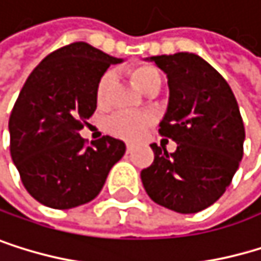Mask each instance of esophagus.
<instances>
[{
  "label": "esophagus",
  "mask_w": 261,
  "mask_h": 261,
  "mask_svg": "<svg viewBox=\"0 0 261 261\" xmlns=\"http://www.w3.org/2000/svg\"><path fill=\"white\" fill-rule=\"evenodd\" d=\"M132 151H134V146H132V145H127V146H126V152L130 154Z\"/></svg>",
  "instance_id": "esophagus-1"
}]
</instances>
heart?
<instances>
[{
  "label": "heart",
  "instance_id": "obj_1",
  "mask_svg": "<svg viewBox=\"0 0 261 261\" xmlns=\"http://www.w3.org/2000/svg\"><path fill=\"white\" fill-rule=\"evenodd\" d=\"M132 79L135 84L143 90V92H148V90L154 85H162V76L160 73L149 67V65H143V67H137L132 70ZM113 82V73L107 71L101 79L96 87V98L99 102H104L107 99L110 85ZM152 123V116L148 113H140V112H132V110H124L120 109L113 112L104 123L106 130L121 140H137L143 134L146 132V129Z\"/></svg>",
  "mask_w": 261,
  "mask_h": 261
}]
</instances>
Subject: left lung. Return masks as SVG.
I'll return each mask as SVG.
<instances>
[{
    "label": "left lung",
    "mask_w": 261,
    "mask_h": 261,
    "mask_svg": "<svg viewBox=\"0 0 261 261\" xmlns=\"http://www.w3.org/2000/svg\"><path fill=\"white\" fill-rule=\"evenodd\" d=\"M168 77V109L159 132L174 152L152 143L154 162L141 171L148 196L177 213H198L230 185L243 159L244 126L226 79L193 53L154 56Z\"/></svg>",
    "instance_id": "8db88e82"
}]
</instances>
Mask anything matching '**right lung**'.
<instances>
[{
	"mask_svg": "<svg viewBox=\"0 0 261 261\" xmlns=\"http://www.w3.org/2000/svg\"><path fill=\"white\" fill-rule=\"evenodd\" d=\"M116 59L76 42L46 56L24 82L9 118L10 155L21 182L40 204L68 210L93 201L126 145L79 135L96 110V87Z\"/></svg>",
	"mask_w": 261,
	"mask_h": 261,
	"instance_id": "obj_1",
	"label": "right lung"
}]
</instances>
